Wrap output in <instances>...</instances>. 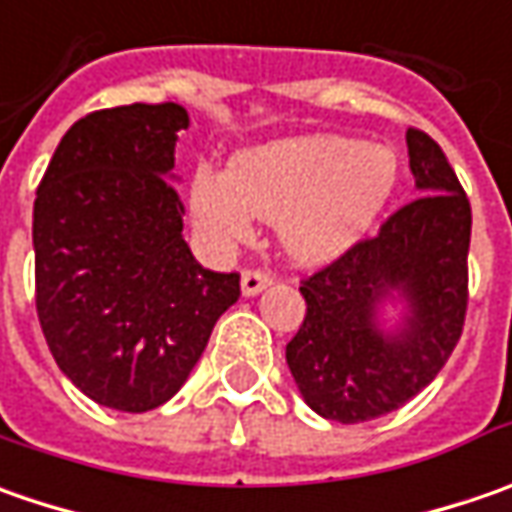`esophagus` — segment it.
Wrapping results in <instances>:
<instances>
[{"mask_svg":"<svg viewBox=\"0 0 512 512\" xmlns=\"http://www.w3.org/2000/svg\"><path fill=\"white\" fill-rule=\"evenodd\" d=\"M267 285H270V276H267L265 270H259V267H250V270L242 273V293H245V296H256V293H262Z\"/></svg>","mask_w":512,"mask_h":512,"instance_id":"obj_1","label":"esophagus"}]
</instances>
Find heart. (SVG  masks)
I'll list each match as a JSON object with an SVG mask.
<instances>
[{"mask_svg":"<svg viewBox=\"0 0 512 512\" xmlns=\"http://www.w3.org/2000/svg\"><path fill=\"white\" fill-rule=\"evenodd\" d=\"M396 153L382 145L310 136L253 150L225 173L196 170L190 210L216 239H247L253 216L279 222L296 259L322 262L350 247L396 187Z\"/></svg>","mask_w":512,"mask_h":512,"instance_id":"obj_1","label":"heart"}]
</instances>
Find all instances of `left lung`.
Returning a JSON list of instances; mask_svg holds the SVG:
<instances>
[{
    "label": "left lung",
    "mask_w": 512,
    "mask_h": 512,
    "mask_svg": "<svg viewBox=\"0 0 512 512\" xmlns=\"http://www.w3.org/2000/svg\"><path fill=\"white\" fill-rule=\"evenodd\" d=\"M407 153L422 196L299 287L307 313L287 342V367L305 402L333 422L359 424L399 410L436 379L462 339L470 199L424 130L407 128ZM390 289L408 299L399 334H382L375 322Z\"/></svg>",
    "instance_id": "obj_1"
}]
</instances>
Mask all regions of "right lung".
I'll list each match as a JSON object with an SVG mask.
<instances>
[{"label":"right lung","mask_w":512,"mask_h":512,"mask_svg":"<svg viewBox=\"0 0 512 512\" xmlns=\"http://www.w3.org/2000/svg\"><path fill=\"white\" fill-rule=\"evenodd\" d=\"M176 102L93 110L62 136L33 202L36 313L59 370L93 402L145 413L176 396L239 273L202 267L170 182Z\"/></svg>","instance_id":"obj_1"}]
</instances>
